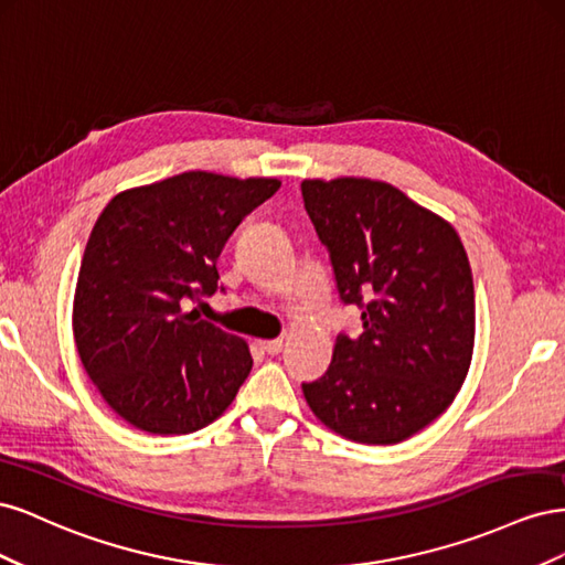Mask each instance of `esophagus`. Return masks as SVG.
<instances>
[{
    "label": "esophagus",
    "mask_w": 565,
    "mask_h": 565,
    "mask_svg": "<svg viewBox=\"0 0 565 565\" xmlns=\"http://www.w3.org/2000/svg\"><path fill=\"white\" fill-rule=\"evenodd\" d=\"M262 347H264V351L268 355H278L282 351V347H285V341L282 339H268V341H262Z\"/></svg>",
    "instance_id": "34e87169"
}]
</instances>
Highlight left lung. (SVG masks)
<instances>
[{"instance_id": "8db88e82", "label": "left lung", "mask_w": 565, "mask_h": 565, "mask_svg": "<svg viewBox=\"0 0 565 565\" xmlns=\"http://www.w3.org/2000/svg\"><path fill=\"white\" fill-rule=\"evenodd\" d=\"M303 207L328 247L337 292L363 334H339L313 415L365 446H393L440 417L473 353V278L457 231L384 181L306 179Z\"/></svg>"}]
</instances>
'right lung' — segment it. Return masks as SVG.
I'll return each instance as SVG.
<instances>
[{
  "label": "right lung",
  "instance_id": "add662e5",
  "mask_svg": "<svg viewBox=\"0 0 565 565\" xmlns=\"http://www.w3.org/2000/svg\"><path fill=\"white\" fill-rule=\"evenodd\" d=\"M278 179L183 172L115 195L82 256L73 332L104 401L148 434H193L233 403L247 341L183 303L218 289L216 259Z\"/></svg>",
  "mask_w": 565,
  "mask_h": 565
}]
</instances>
